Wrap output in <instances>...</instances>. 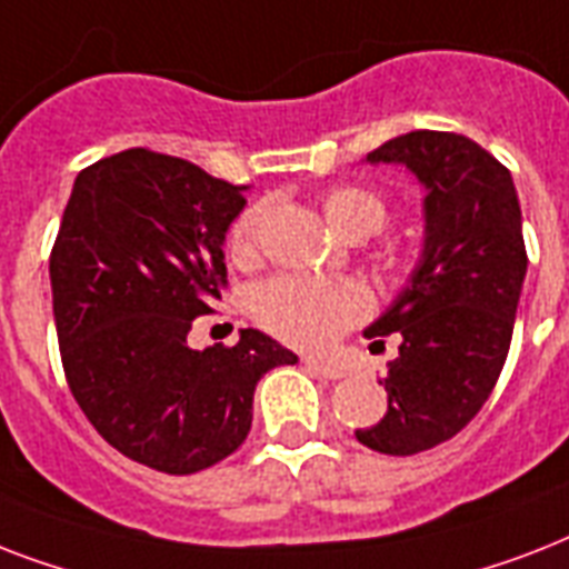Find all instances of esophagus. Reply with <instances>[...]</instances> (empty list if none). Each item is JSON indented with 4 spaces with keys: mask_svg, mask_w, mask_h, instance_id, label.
<instances>
[{
    "mask_svg": "<svg viewBox=\"0 0 569 569\" xmlns=\"http://www.w3.org/2000/svg\"><path fill=\"white\" fill-rule=\"evenodd\" d=\"M303 366H307L312 375H321V378H330V380L346 378V369H342V366L330 363V360H319V357H307Z\"/></svg>",
    "mask_w": 569,
    "mask_h": 569,
    "instance_id": "1",
    "label": "esophagus"
}]
</instances>
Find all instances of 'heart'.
<instances>
[{
  "mask_svg": "<svg viewBox=\"0 0 569 569\" xmlns=\"http://www.w3.org/2000/svg\"><path fill=\"white\" fill-rule=\"evenodd\" d=\"M321 212L339 236L366 239L389 221L387 200L363 186H339L321 194ZM262 209L250 206L232 221L230 253L250 259L257 253ZM389 266H410L401 250L389 253ZM248 310L259 328L298 348H325L363 321L372 310V295L360 280H319V277L277 274L257 283L248 295Z\"/></svg>",
  "mask_w": 569,
  "mask_h": 569,
  "instance_id": "obj_1",
  "label": "heart"
}]
</instances>
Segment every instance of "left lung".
<instances>
[{
	"instance_id": "8db88e82",
	"label": "left lung",
	"mask_w": 569,
	"mask_h": 569,
	"mask_svg": "<svg viewBox=\"0 0 569 569\" xmlns=\"http://www.w3.org/2000/svg\"><path fill=\"white\" fill-rule=\"evenodd\" d=\"M407 164L425 194V250L410 283L366 337L398 357L383 378L387 413L357 440L380 455H419L467 428L508 360L526 277L511 171L455 132H407L366 156Z\"/></svg>"
}]
</instances>
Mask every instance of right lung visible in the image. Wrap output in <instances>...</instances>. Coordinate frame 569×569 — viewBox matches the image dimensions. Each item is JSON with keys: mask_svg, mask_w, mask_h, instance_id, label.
I'll return each mask as SVG.
<instances>
[{"mask_svg": "<svg viewBox=\"0 0 569 569\" xmlns=\"http://www.w3.org/2000/svg\"><path fill=\"white\" fill-rule=\"evenodd\" d=\"M241 209V186L132 147L79 171L49 253L76 405L120 455L168 476H191L239 449L257 380L298 363L253 328L232 348H189L197 316L221 301V244Z\"/></svg>", "mask_w": 569, "mask_h": 569, "instance_id": "add662e5", "label": "right lung"}]
</instances>
